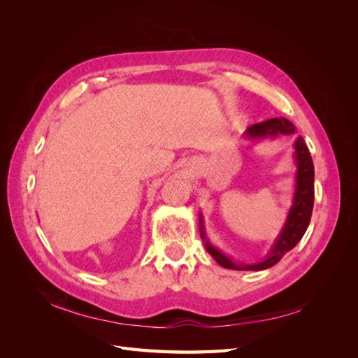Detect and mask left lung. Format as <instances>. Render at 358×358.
<instances>
[{"label": "left lung", "instance_id": "8db88e82", "mask_svg": "<svg viewBox=\"0 0 358 358\" xmlns=\"http://www.w3.org/2000/svg\"><path fill=\"white\" fill-rule=\"evenodd\" d=\"M294 133H296V127L292 125L288 119L273 117V119H267L264 122L248 127L245 136L248 138H264V137H275L278 134L289 136ZM294 159L297 164L296 189H294V199H292V206L288 212V218L285 221L282 231H280L272 249H270V252L259 263H254V264L234 263L230 257L224 255L220 249H216L208 241V237H206L204 229H203V218L200 215V234L204 242L206 251L215 258V262L220 266L225 268H233V270H264L280 262V258H282L288 251H291V249L300 242V239L303 237V234L306 233L308 225L310 222L312 209H313V197H315V191H313V176H315V171H313L312 157L309 154V149L303 137L296 138Z\"/></svg>", "mask_w": 358, "mask_h": 358}]
</instances>
